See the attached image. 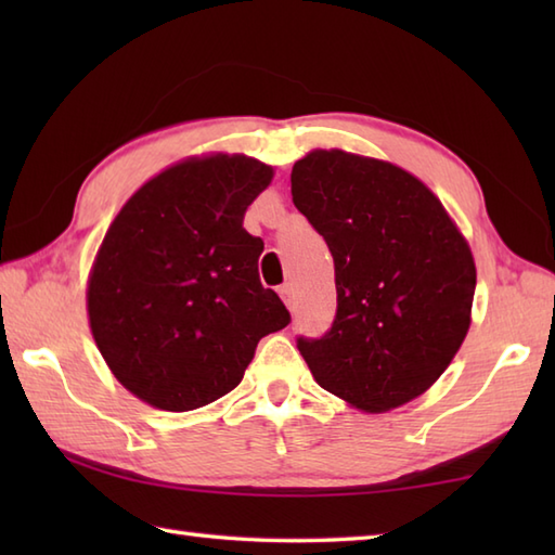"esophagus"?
I'll list each match as a JSON object with an SVG mask.
<instances>
[{
  "label": "esophagus",
  "instance_id": "esophagus-1",
  "mask_svg": "<svg viewBox=\"0 0 555 555\" xmlns=\"http://www.w3.org/2000/svg\"><path fill=\"white\" fill-rule=\"evenodd\" d=\"M279 293H281V298H284V302H286V308L293 312L296 310V291H293V286L291 284H284L279 288Z\"/></svg>",
  "mask_w": 555,
  "mask_h": 555
}]
</instances>
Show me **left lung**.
I'll use <instances>...</instances> for the list:
<instances>
[{"label":"left lung","mask_w":555,"mask_h":555,"mask_svg":"<svg viewBox=\"0 0 555 555\" xmlns=\"http://www.w3.org/2000/svg\"><path fill=\"white\" fill-rule=\"evenodd\" d=\"M293 203L336 269V317L298 350L328 393L367 412L439 379L469 328L477 271L427 185L388 162L314 150L291 173Z\"/></svg>","instance_id":"1"}]
</instances>
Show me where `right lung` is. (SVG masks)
<instances>
[{"label":"right lung","instance_id":"add662e5","mask_svg":"<svg viewBox=\"0 0 555 555\" xmlns=\"http://www.w3.org/2000/svg\"><path fill=\"white\" fill-rule=\"evenodd\" d=\"M271 167L243 155L162 171L114 219L88 281L95 344L128 391L185 412L241 384L259 338L291 312L259 281L245 209Z\"/></svg>","mask_w":555,"mask_h":555}]
</instances>
